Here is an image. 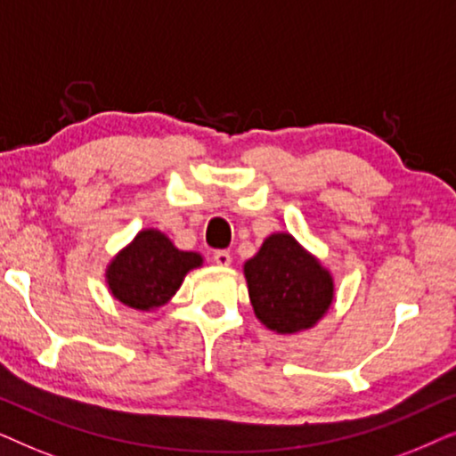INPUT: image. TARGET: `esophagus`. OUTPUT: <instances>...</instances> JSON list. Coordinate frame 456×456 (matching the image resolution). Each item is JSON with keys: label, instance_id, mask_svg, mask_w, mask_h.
Returning a JSON list of instances; mask_svg holds the SVG:
<instances>
[{"label": "esophagus", "instance_id": "obj_1", "mask_svg": "<svg viewBox=\"0 0 456 456\" xmlns=\"http://www.w3.org/2000/svg\"><path fill=\"white\" fill-rule=\"evenodd\" d=\"M215 263L218 266H229V265H232V254H229L227 250H216L215 252Z\"/></svg>", "mask_w": 456, "mask_h": 456}]
</instances>
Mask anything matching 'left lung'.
I'll return each instance as SVG.
<instances>
[{"mask_svg":"<svg viewBox=\"0 0 456 456\" xmlns=\"http://www.w3.org/2000/svg\"><path fill=\"white\" fill-rule=\"evenodd\" d=\"M244 273L254 313L277 333L308 330L333 300L330 273L288 233L271 235Z\"/></svg>","mask_w":456,"mask_h":456,"instance_id":"8db88e82","label":"left lung"}]
</instances>
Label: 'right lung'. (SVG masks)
I'll list each match as a JSON object with an SVG mask.
<instances>
[{
	"label": "right lung",
	"instance_id": "add662e5",
	"mask_svg": "<svg viewBox=\"0 0 456 456\" xmlns=\"http://www.w3.org/2000/svg\"><path fill=\"white\" fill-rule=\"evenodd\" d=\"M200 265V254L181 252L165 233L148 229L112 260L108 285L123 305L148 311L165 305L179 289L185 273Z\"/></svg>",
	"mask_w": 456,
	"mask_h": 456
}]
</instances>
